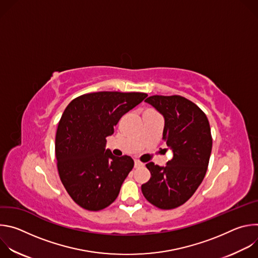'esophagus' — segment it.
Wrapping results in <instances>:
<instances>
[{"mask_svg": "<svg viewBox=\"0 0 258 258\" xmlns=\"http://www.w3.org/2000/svg\"><path fill=\"white\" fill-rule=\"evenodd\" d=\"M144 164L141 162V161H139V160H135V167L136 168H138V167H141V166H143Z\"/></svg>", "mask_w": 258, "mask_h": 258, "instance_id": "obj_1", "label": "esophagus"}]
</instances>
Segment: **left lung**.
Listing matches in <instances>:
<instances>
[{
  "label": "left lung",
  "instance_id": "obj_1",
  "mask_svg": "<svg viewBox=\"0 0 258 258\" xmlns=\"http://www.w3.org/2000/svg\"><path fill=\"white\" fill-rule=\"evenodd\" d=\"M164 118L162 139L173 156L165 166H146L150 179L142 185L145 198L160 209H172L188 201L202 182L212 149L205 113L180 96H151L145 100Z\"/></svg>",
  "mask_w": 258,
  "mask_h": 258
}]
</instances>
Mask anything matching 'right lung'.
Returning a JSON list of instances; mask_svg holds the SVG:
<instances>
[{"label":"right lung","instance_id":"right-lung-1","mask_svg":"<svg viewBox=\"0 0 258 258\" xmlns=\"http://www.w3.org/2000/svg\"><path fill=\"white\" fill-rule=\"evenodd\" d=\"M145 93L98 92L80 96L65 108L58 123L55 153L58 172L67 193L81 207L98 211L118 196L134 167L131 156H114L106 138Z\"/></svg>","mask_w":258,"mask_h":258}]
</instances>
